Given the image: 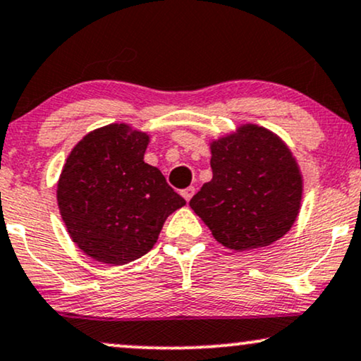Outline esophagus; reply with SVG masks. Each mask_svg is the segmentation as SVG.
Masks as SVG:
<instances>
[{"mask_svg": "<svg viewBox=\"0 0 361 361\" xmlns=\"http://www.w3.org/2000/svg\"><path fill=\"white\" fill-rule=\"evenodd\" d=\"M194 192H195V189L192 188V185H190V188H188V189H184V190H182V197H184L185 199V201H190V197H192V195H194Z\"/></svg>", "mask_w": 361, "mask_h": 361, "instance_id": "1", "label": "esophagus"}]
</instances>
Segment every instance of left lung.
Returning a JSON list of instances; mask_svg holds the SVG:
<instances>
[{
  "mask_svg": "<svg viewBox=\"0 0 361 361\" xmlns=\"http://www.w3.org/2000/svg\"><path fill=\"white\" fill-rule=\"evenodd\" d=\"M212 179L189 206L222 246H269L291 229L303 180L293 154L273 132L243 126L211 144Z\"/></svg>",
  "mask_w": 361,
  "mask_h": 361,
  "instance_id": "left-lung-1",
  "label": "left lung"
}]
</instances>
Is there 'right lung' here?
I'll return each mask as SVG.
<instances>
[{
  "instance_id": "add662e5",
  "label": "right lung",
  "mask_w": 361,
  "mask_h": 361,
  "mask_svg": "<svg viewBox=\"0 0 361 361\" xmlns=\"http://www.w3.org/2000/svg\"><path fill=\"white\" fill-rule=\"evenodd\" d=\"M149 135L126 123L97 128L73 147L56 188L61 219L93 259L127 264L157 243L185 201L157 167L144 162Z\"/></svg>"
}]
</instances>
